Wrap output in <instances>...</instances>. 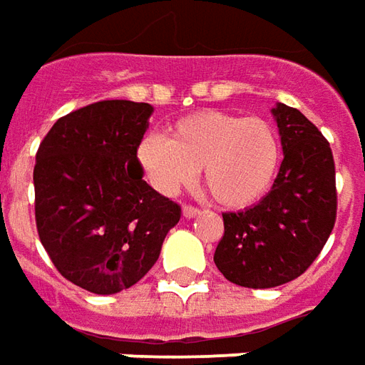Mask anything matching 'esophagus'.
Returning <instances> with one entry per match:
<instances>
[{
	"label": "esophagus",
	"instance_id": "esophagus-1",
	"mask_svg": "<svg viewBox=\"0 0 365 365\" xmlns=\"http://www.w3.org/2000/svg\"><path fill=\"white\" fill-rule=\"evenodd\" d=\"M182 213H183V217H185V219H193V217H197V215H200V209L193 207V205H183Z\"/></svg>",
	"mask_w": 365,
	"mask_h": 365
}]
</instances>
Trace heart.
<instances>
[{
	"label": "heart",
	"mask_w": 365,
	"mask_h": 365,
	"mask_svg": "<svg viewBox=\"0 0 365 365\" xmlns=\"http://www.w3.org/2000/svg\"><path fill=\"white\" fill-rule=\"evenodd\" d=\"M136 158L150 183L164 195L191 185L201 168L213 200L243 209L261 201L274 185L282 144L279 132L262 118L207 110L174 122L168 138L146 134Z\"/></svg>",
	"instance_id": "b5f03b06"
}]
</instances>
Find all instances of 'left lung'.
Segmentation results:
<instances>
[{"mask_svg": "<svg viewBox=\"0 0 365 365\" xmlns=\"http://www.w3.org/2000/svg\"><path fill=\"white\" fill-rule=\"evenodd\" d=\"M284 160L271 191L253 207L223 213L225 233L213 261L247 289L290 282L312 264L336 221V172L330 144L297 108L277 104Z\"/></svg>", "mask_w": 365, "mask_h": 365, "instance_id": "obj_1", "label": "left lung"}]
</instances>
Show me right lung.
I'll list each match as a JSON object with an SVG mask.
<instances>
[{
	"label": "right lung",
	"mask_w": 365,
	"mask_h": 365,
	"mask_svg": "<svg viewBox=\"0 0 365 365\" xmlns=\"http://www.w3.org/2000/svg\"><path fill=\"white\" fill-rule=\"evenodd\" d=\"M152 104L103 101L58 118L33 170L35 221L57 271L94 294L130 289L160 257L182 209L142 180Z\"/></svg>",
	"instance_id": "right-lung-1"
}]
</instances>
